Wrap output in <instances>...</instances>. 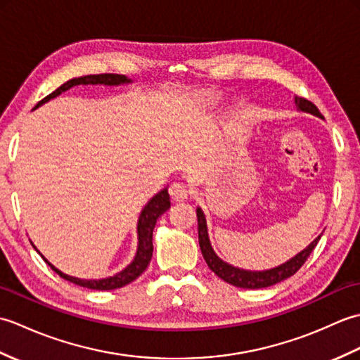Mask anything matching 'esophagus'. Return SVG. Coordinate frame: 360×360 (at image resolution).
<instances>
[{
	"instance_id": "34e87169",
	"label": "esophagus",
	"mask_w": 360,
	"mask_h": 360,
	"mask_svg": "<svg viewBox=\"0 0 360 360\" xmlns=\"http://www.w3.org/2000/svg\"><path fill=\"white\" fill-rule=\"evenodd\" d=\"M168 192H170V195H172V198H173L174 201H184V200H187V198H188L190 190L184 184V182L176 181V182H173V184L170 186V188H168Z\"/></svg>"
}]
</instances>
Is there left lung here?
<instances>
[{"label": "left lung", "mask_w": 360, "mask_h": 360, "mask_svg": "<svg viewBox=\"0 0 360 360\" xmlns=\"http://www.w3.org/2000/svg\"><path fill=\"white\" fill-rule=\"evenodd\" d=\"M295 106L298 111L308 112V114H312V116L323 119L317 106L312 102L307 101V98L295 97ZM196 217H198V238H200V248H201L205 263H207V266L218 275L221 280H224L226 283H229V285H233L236 288H243V289L269 288L272 285H277V283L283 280L292 277V275L304 264V262H307L311 252L317 246L320 236H322L319 235L317 238L309 244V246L304 248L302 252H298L295 257L288 259V262H285L280 266L272 267V269L246 271L226 263L224 259H221L215 254V250H213L209 240L207 221H205V215L201 210V207L196 209Z\"/></svg>", "instance_id": "obj_1"}]
</instances>
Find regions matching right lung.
<instances>
[{
	"label": "right lung",
	"instance_id": "1",
	"mask_svg": "<svg viewBox=\"0 0 360 360\" xmlns=\"http://www.w3.org/2000/svg\"><path fill=\"white\" fill-rule=\"evenodd\" d=\"M131 83V79H128L127 75H120V74H97V75H83V77H75L68 80L63 83L62 86L57 88L53 93L49 96H46L43 101L38 102L35 105L37 110L38 106H41L43 103L49 102L51 98H56L65 91L71 89L72 86H79V85H105V86H119V85H128ZM170 209V196H168V188H162L160 192H158L151 200L145 204V207L142 209L139 219H137V250L136 255L133 258V262L129 263L125 269H122L120 272L114 274L112 277H106V278H98V280H85V278H77V277H71V275L63 274L62 271H58L56 266L51 264L48 259L43 257V259L48 263L53 272H57L60 277L74 283V285H79L88 289H96V290H111V289H117L128 285L133 280H136L139 275L147 269V266L150 264V259L153 255V229L156 226L158 218L162 215L164 212ZM32 243V241H30ZM34 246V243H32ZM35 248V246H34ZM37 249V248H35Z\"/></svg>",
	"mask_w": 360,
	"mask_h": 360
}]
</instances>
